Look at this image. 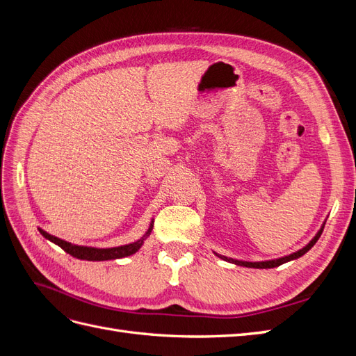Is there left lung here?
<instances>
[{"label": "left lung", "instance_id": "left-lung-1", "mask_svg": "<svg viewBox=\"0 0 356 356\" xmlns=\"http://www.w3.org/2000/svg\"><path fill=\"white\" fill-rule=\"evenodd\" d=\"M324 225H325V222L321 225V229H319V232L315 234V238L312 239L306 246L301 248V250H298V251H296V252H293V254H289V255L281 257V258H275V260H266V261H242V260H234V258H229V257L220 255V254H217V252H215V255L222 258V260H225V261L233 263V264H236V266H243V267H251V268H273V267H277V266H281V264H284V263H288V261H291V260H296V258H300L301 255H305V254L310 250V248L318 242V239L321 238L322 230H324Z\"/></svg>", "mask_w": 356, "mask_h": 356}]
</instances>
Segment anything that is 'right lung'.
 Wrapping results in <instances>:
<instances>
[{
	"mask_svg": "<svg viewBox=\"0 0 356 356\" xmlns=\"http://www.w3.org/2000/svg\"><path fill=\"white\" fill-rule=\"evenodd\" d=\"M153 222L149 224L148 230L145 232V234L143 238H139L138 241L127 243V245H122V246H114V248H95V246H83V245H74L71 242L62 241L56 236H53L47 232H44L42 229H38V232L44 236V238L50 242H53L55 245L60 246L63 251L68 252L70 255L79 258V260H88V261H106V260H117V258H124L132 255L135 252L139 251V248L143 246L144 241L148 238L149 233L153 230Z\"/></svg>",
	"mask_w": 356,
	"mask_h": 356,
	"instance_id": "1",
	"label": "right lung"
}]
</instances>
